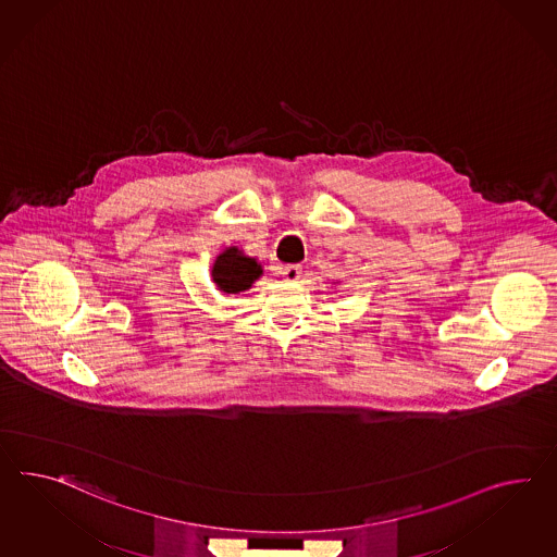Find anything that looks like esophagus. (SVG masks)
<instances>
[{"mask_svg": "<svg viewBox=\"0 0 557 557\" xmlns=\"http://www.w3.org/2000/svg\"><path fill=\"white\" fill-rule=\"evenodd\" d=\"M281 274H283V278L288 281V283H297L300 278V267H297V264H288V267H285V269L281 271Z\"/></svg>", "mask_w": 557, "mask_h": 557, "instance_id": "esophagus-1", "label": "esophagus"}]
</instances>
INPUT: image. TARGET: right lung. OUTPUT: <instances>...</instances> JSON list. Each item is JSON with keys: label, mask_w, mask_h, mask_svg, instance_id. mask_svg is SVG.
<instances>
[{"label": "right lung", "mask_w": 557, "mask_h": 557, "mask_svg": "<svg viewBox=\"0 0 557 557\" xmlns=\"http://www.w3.org/2000/svg\"><path fill=\"white\" fill-rule=\"evenodd\" d=\"M260 274L262 267L258 264L257 258L246 257L238 246L226 248L215 258L212 269L215 286L226 295H236L250 288Z\"/></svg>", "instance_id": "add662e5"}]
</instances>
